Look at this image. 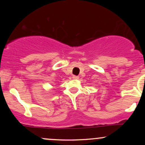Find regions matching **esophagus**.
<instances>
[{
    "label": "esophagus",
    "instance_id": "obj_1",
    "mask_svg": "<svg viewBox=\"0 0 145 145\" xmlns=\"http://www.w3.org/2000/svg\"><path fill=\"white\" fill-rule=\"evenodd\" d=\"M72 78L74 80H77V79H78V78H79V77H78V76H73Z\"/></svg>",
    "mask_w": 145,
    "mask_h": 145
}]
</instances>
